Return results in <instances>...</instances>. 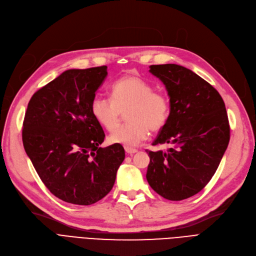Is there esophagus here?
<instances>
[{
	"label": "esophagus",
	"instance_id": "1",
	"mask_svg": "<svg viewBox=\"0 0 256 256\" xmlns=\"http://www.w3.org/2000/svg\"><path fill=\"white\" fill-rule=\"evenodd\" d=\"M125 151H126V153H128V154H130V155H133V154L138 152L136 149L131 148V147H125Z\"/></svg>",
	"mask_w": 256,
	"mask_h": 256
}]
</instances>
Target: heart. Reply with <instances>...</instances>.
Segmentation results:
<instances>
[{"label": "heart", "mask_w": 256, "mask_h": 256, "mask_svg": "<svg viewBox=\"0 0 256 256\" xmlns=\"http://www.w3.org/2000/svg\"><path fill=\"white\" fill-rule=\"evenodd\" d=\"M112 100L96 96L90 104V112L96 123L107 131L117 126L121 112L128 110L130 123L114 131L109 142L134 146L146 140L149 130H162L171 112L168 96L154 90L153 85L138 76L126 75L118 79L110 88Z\"/></svg>", "instance_id": "b5f03b06"}]
</instances>
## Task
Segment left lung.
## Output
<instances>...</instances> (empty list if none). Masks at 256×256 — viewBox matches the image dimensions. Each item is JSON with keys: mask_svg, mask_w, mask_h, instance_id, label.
<instances>
[{"mask_svg": "<svg viewBox=\"0 0 256 256\" xmlns=\"http://www.w3.org/2000/svg\"><path fill=\"white\" fill-rule=\"evenodd\" d=\"M166 86L171 112L153 146L170 144L166 152L149 151L147 180L162 197L188 199L208 184L227 149L230 127L224 101L200 76L178 64L150 66Z\"/></svg>", "mask_w": 256, "mask_h": 256, "instance_id": "1", "label": "left lung"}]
</instances>
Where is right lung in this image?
<instances>
[{"mask_svg":"<svg viewBox=\"0 0 256 256\" xmlns=\"http://www.w3.org/2000/svg\"><path fill=\"white\" fill-rule=\"evenodd\" d=\"M106 76V66L64 72L32 96L24 118L27 155L46 188L68 203L104 198L125 160L120 144L99 147L105 134L90 112Z\"/></svg>","mask_w":256,"mask_h":256,"instance_id":"add662e5","label":"right lung"}]
</instances>
